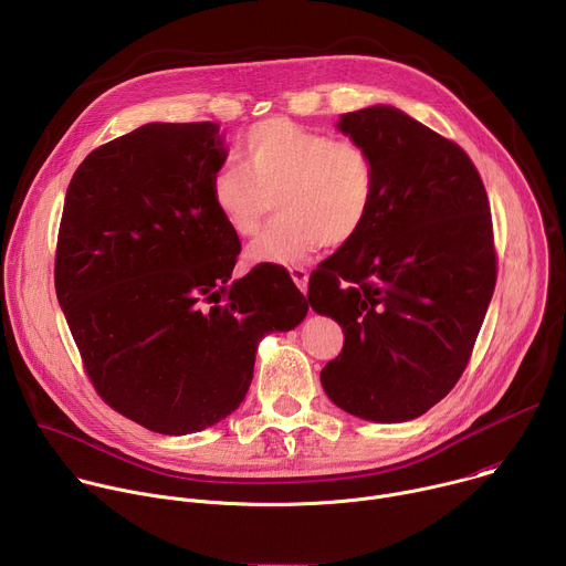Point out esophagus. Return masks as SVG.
Segmentation results:
<instances>
[{
  "mask_svg": "<svg viewBox=\"0 0 566 566\" xmlns=\"http://www.w3.org/2000/svg\"><path fill=\"white\" fill-rule=\"evenodd\" d=\"M289 273H291V277H293L295 286L304 293V291H306V286H308V273H306V269H304V266H291V269H289Z\"/></svg>",
  "mask_w": 566,
  "mask_h": 566,
  "instance_id": "34e87169",
  "label": "esophagus"
}]
</instances>
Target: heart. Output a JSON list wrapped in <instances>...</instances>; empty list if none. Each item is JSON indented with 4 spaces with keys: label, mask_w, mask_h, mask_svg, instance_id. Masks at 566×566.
<instances>
[{
    "label": "heart",
    "mask_w": 566,
    "mask_h": 566,
    "mask_svg": "<svg viewBox=\"0 0 566 566\" xmlns=\"http://www.w3.org/2000/svg\"><path fill=\"white\" fill-rule=\"evenodd\" d=\"M237 158L239 164L219 168L210 179V203L221 221L249 239L260 232L273 203L280 210L251 247L253 262L293 264L322 244H352L371 219L376 164L354 138L266 118L239 138Z\"/></svg>",
    "instance_id": "heart-1"
}]
</instances>
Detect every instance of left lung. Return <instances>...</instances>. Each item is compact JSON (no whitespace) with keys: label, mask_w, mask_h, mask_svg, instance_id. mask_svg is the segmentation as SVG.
<instances>
[{"label":"left lung","mask_w":566,"mask_h":566,"mask_svg":"<svg viewBox=\"0 0 566 566\" xmlns=\"http://www.w3.org/2000/svg\"><path fill=\"white\" fill-rule=\"evenodd\" d=\"M338 129L376 164L369 223L308 280V302L343 327L319 371L345 412L400 423L461 378L497 282L486 188L454 143L394 107L345 114Z\"/></svg>","instance_id":"obj_1"}]
</instances>
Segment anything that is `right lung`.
Listing matches in <instances>:
<instances>
[{
    "label": "right lung",
    "mask_w": 566,
    "mask_h": 566,
    "mask_svg": "<svg viewBox=\"0 0 566 566\" xmlns=\"http://www.w3.org/2000/svg\"><path fill=\"white\" fill-rule=\"evenodd\" d=\"M226 149L214 123H149L96 147L64 197L55 293L85 371L112 410L158 434L234 412L258 343L308 304L291 275L232 269L239 237L210 203Z\"/></svg>",
    "instance_id": "1"
}]
</instances>
